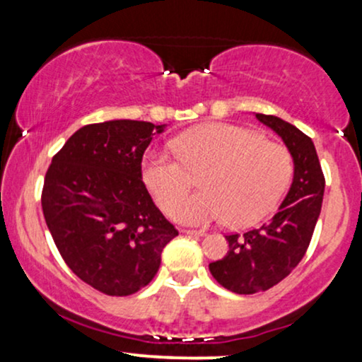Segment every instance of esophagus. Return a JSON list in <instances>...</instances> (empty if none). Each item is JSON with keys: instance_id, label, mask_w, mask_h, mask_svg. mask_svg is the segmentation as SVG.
I'll return each mask as SVG.
<instances>
[{"instance_id": "esophagus-1", "label": "esophagus", "mask_w": 362, "mask_h": 362, "mask_svg": "<svg viewBox=\"0 0 362 362\" xmlns=\"http://www.w3.org/2000/svg\"><path fill=\"white\" fill-rule=\"evenodd\" d=\"M185 235H192V236H204L206 231L204 230H184Z\"/></svg>"}]
</instances>
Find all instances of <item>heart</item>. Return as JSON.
<instances>
[{"mask_svg": "<svg viewBox=\"0 0 362 362\" xmlns=\"http://www.w3.org/2000/svg\"><path fill=\"white\" fill-rule=\"evenodd\" d=\"M173 148L178 158L149 151L141 173L158 206L189 224L226 218L231 226H252L276 209L293 177V155L284 144L233 124L197 127ZM201 173L205 190L186 199L192 177Z\"/></svg>", "mask_w": 362, "mask_h": 362, "instance_id": "b5f03b06", "label": "heart"}]
</instances>
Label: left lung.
Instances as JSON below:
<instances>
[{"label":"left lung","mask_w":362,"mask_h":362,"mask_svg":"<svg viewBox=\"0 0 362 362\" xmlns=\"http://www.w3.org/2000/svg\"><path fill=\"white\" fill-rule=\"evenodd\" d=\"M257 119L286 143L294 160V178L274 218L242 235H226L230 250L209 264L214 279L236 294L271 289L296 269L310 247L325 190L311 138L276 115L257 114Z\"/></svg>","instance_id":"1"}]
</instances>
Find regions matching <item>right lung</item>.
I'll return each mask as SVG.
<instances>
[{
  "label": "right lung",
  "instance_id": "1",
  "mask_svg": "<svg viewBox=\"0 0 362 362\" xmlns=\"http://www.w3.org/2000/svg\"><path fill=\"white\" fill-rule=\"evenodd\" d=\"M163 126L109 120L78 129L44 178L42 211L62 260L107 296L149 284L178 230L153 202L141 161Z\"/></svg>",
  "mask_w": 362,
  "mask_h": 362
}]
</instances>
